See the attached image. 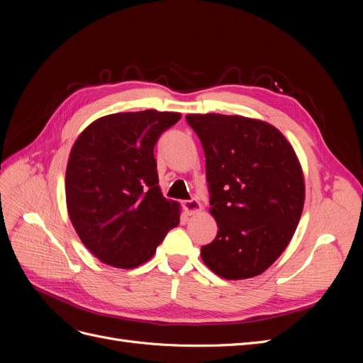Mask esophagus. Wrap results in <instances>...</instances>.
<instances>
[{
  "label": "esophagus",
  "instance_id": "obj_1",
  "mask_svg": "<svg viewBox=\"0 0 363 363\" xmlns=\"http://www.w3.org/2000/svg\"><path fill=\"white\" fill-rule=\"evenodd\" d=\"M183 207H184V211L188 215L200 213L201 208H203L199 200H186V201H183Z\"/></svg>",
  "mask_w": 363,
  "mask_h": 363
}]
</instances>
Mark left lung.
<instances>
[{
    "label": "left lung",
    "mask_w": 363,
    "mask_h": 363,
    "mask_svg": "<svg viewBox=\"0 0 363 363\" xmlns=\"http://www.w3.org/2000/svg\"><path fill=\"white\" fill-rule=\"evenodd\" d=\"M200 138L218 224L201 248L208 269L225 280L267 271L286 250L304 207V175L291 142L265 121L240 115L189 113Z\"/></svg>",
    "instance_id": "1"
}]
</instances>
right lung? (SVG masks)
Wrapping results in <instances>:
<instances>
[{
    "mask_svg": "<svg viewBox=\"0 0 363 363\" xmlns=\"http://www.w3.org/2000/svg\"><path fill=\"white\" fill-rule=\"evenodd\" d=\"M179 112H123L95 119L75 139L65 175L71 223L106 265L133 269L180 223V203L162 195L155 145Z\"/></svg>",
    "mask_w": 363,
    "mask_h": 363,
    "instance_id": "right-lung-1",
    "label": "right lung"
}]
</instances>
